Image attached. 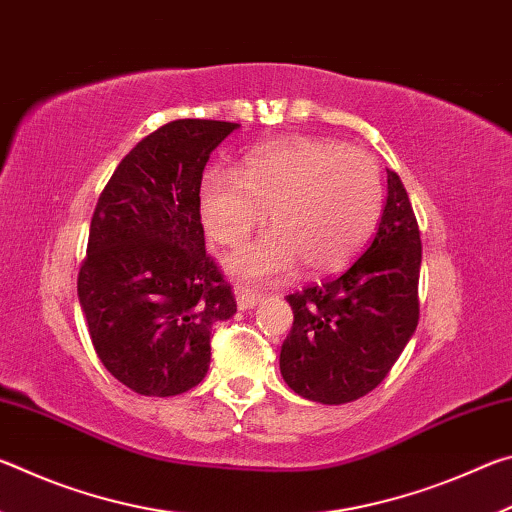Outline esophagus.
Instances as JSON below:
<instances>
[{
  "mask_svg": "<svg viewBox=\"0 0 512 512\" xmlns=\"http://www.w3.org/2000/svg\"><path fill=\"white\" fill-rule=\"evenodd\" d=\"M235 298H237V305L239 309H255L259 302H262V296L255 289H248L244 284H237L235 287Z\"/></svg>",
  "mask_w": 512,
  "mask_h": 512,
  "instance_id": "1",
  "label": "esophagus"
}]
</instances>
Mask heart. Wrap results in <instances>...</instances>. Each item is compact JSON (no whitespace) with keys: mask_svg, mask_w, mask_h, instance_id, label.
Masks as SVG:
<instances>
[{"mask_svg":"<svg viewBox=\"0 0 512 512\" xmlns=\"http://www.w3.org/2000/svg\"><path fill=\"white\" fill-rule=\"evenodd\" d=\"M201 219L214 241L239 246L271 210L275 232L237 250L225 268L244 280H275L300 259L309 273L339 271L375 230L384 183L370 153L320 137L257 146L241 167H214L201 183Z\"/></svg>","mask_w":512,"mask_h":512,"instance_id":"obj_1","label":"heart"}]
</instances>
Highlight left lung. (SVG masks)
Returning a JSON list of instances; mask_svg holds the SVG:
<instances>
[{"label":"left lung","instance_id":"1","mask_svg":"<svg viewBox=\"0 0 512 512\" xmlns=\"http://www.w3.org/2000/svg\"><path fill=\"white\" fill-rule=\"evenodd\" d=\"M422 244L409 194L388 171L375 237L339 275L287 302L293 327L280 372L293 393L320 404L354 402L377 388L418 327Z\"/></svg>","mask_w":512,"mask_h":512}]
</instances>
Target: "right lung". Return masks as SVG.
<instances>
[{
	"label": "right lung",
	"mask_w": 512,
	"mask_h": 512,
	"mask_svg": "<svg viewBox=\"0 0 512 512\" xmlns=\"http://www.w3.org/2000/svg\"><path fill=\"white\" fill-rule=\"evenodd\" d=\"M239 124L176 119L119 162L92 216L79 302L97 357L131 391L171 397L210 368V334L237 314L205 253L201 180Z\"/></svg>",
	"instance_id": "1"
}]
</instances>
